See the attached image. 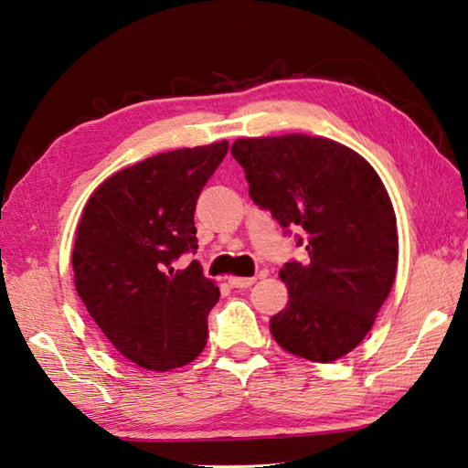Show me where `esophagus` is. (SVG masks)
Masks as SVG:
<instances>
[{
  "label": "esophagus",
  "instance_id": "1",
  "mask_svg": "<svg viewBox=\"0 0 468 468\" xmlns=\"http://www.w3.org/2000/svg\"><path fill=\"white\" fill-rule=\"evenodd\" d=\"M228 282H230L232 288H250L256 282V278H234V276H230V278H228Z\"/></svg>",
  "mask_w": 468,
  "mask_h": 468
}]
</instances>
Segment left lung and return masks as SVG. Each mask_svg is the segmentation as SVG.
<instances>
[{
    "instance_id": "1",
    "label": "left lung",
    "mask_w": 468,
    "mask_h": 468,
    "mask_svg": "<svg viewBox=\"0 0 468 468\" xmlns=\"http://www.w3.org/2000/svg\"><path fill=\"white\" fill-rule=\"evenodd\" d=\"M234 160L252 202L294 234L304 261L280 268L288 304L270 320L284 350L314 362L348 355L368 335L399 264V234L375 168L326 138H242Z\"/></svg>"
}]
</instances>
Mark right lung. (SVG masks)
<instances>
[{
    "label": "right lung",
    "mask_w": 468,
    "mask_h": 468,
    "mask_svg": "<svg viewBox=\"0 0 468 468\" xmlns=\"http://www.w3.org/2000/svg\"><path fill=\"white\" fill-rule=\"evenodd\" d=\"M228 142L158 154L123 168L91 194L78 224L74 282L113 348L148 370H172L200 355L207 313L220 290L192 261L200 192Z\"/></svg>",
    "instance_id": "right-lung-1"
}]
</instances>
